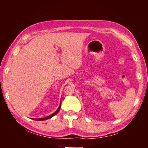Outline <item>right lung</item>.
<instances>
[{
	"instance_id": "1",
	"label": "right lung",
	"mask_w": 148,
	"mask_h": 148,
	"mask_svg": "<svg viewBox=\"0 0 148 148\" xmlns=\"http://www.w3.org/2000/svg\"><path fill=\"white\" fill-rule=\"evenodd\" d=\"M60 107H61V101H60V105H59V108L57 109V110L53 114H51V115H49V116H47V117H44V118H39V119H32L33 120H38V121H41V120H47V119H51V118H52V117H53V116H54L55 115H56L58 112H59V111L60 110Z\"/></svg>"
}]
</instances>
